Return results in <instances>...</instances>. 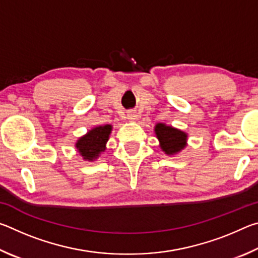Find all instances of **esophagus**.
Returning a JSON list of instances; mask_svg holds the SVG:
<instances>
[{"label":"esophagus","instance_id":"1","mask_svg":"<svg viewBox=\"0 0 258 258\" xmlns=\"http://www.w3.org/2000/svg\"><path fill=\"white\" fill-rule=\"evenodd\" d=\"M137 118H138V116H137V113H135L134 111H128L127 112V119L134 121V120H137Z\"/></svg>","mask_w":258,"mask_h":258}]
</instances>
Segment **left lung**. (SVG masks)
<instances>
[{"label": "left lung", "instance_id": "8db88e82", "mask_svg": "<svg viewBox=\"0 0 258 258\" xmlns=\"http://www.w3.org/2000/svg\"><path fill=\"white\" fill-rule=\"evenodd\" d=\"M155 131L160 142V148L165 154H176L185 147L186 134L182 131L166 126L165 124H157Z\"/></svg>", "mask_w": 258, "mask_h": 258}]
</instances>
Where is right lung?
<instances>
[{
  "mask_svg": "<svg viewBox=\"0 0 258 258\" xmlns=\"http://www.w3.org/2000/svg\"><path fill=\"white\" fill-rule=\"evenodd\" d=\"M111 132V125L98 126L91 130L89 133L78 140L76 148L83 158L87 160H93L98 158L100 152L106 149V143L108 141L109 134Z\"/></svg>",
  "mask_w": 258,
  "mask_h": 258,
  "instance_id": "right-lung-1",
  "label": "right lung"
}]
</instances>
